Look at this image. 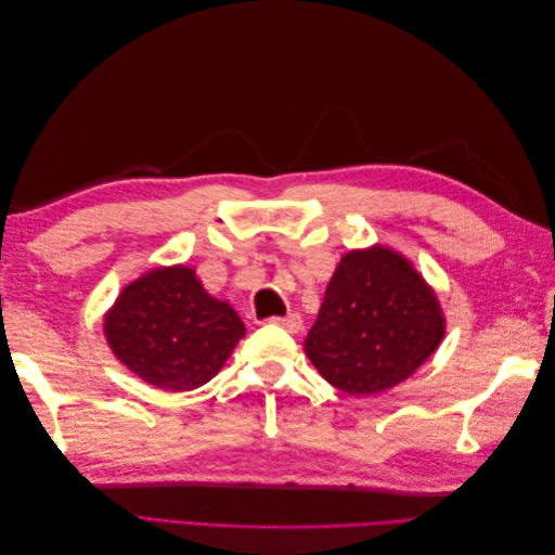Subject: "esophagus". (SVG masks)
<instances>
[{
	"label": "esophagus",
	"instance_id": "obj_1",
	"mask_svg": "<svg viewBox=\"0 0 555 555\" xmlns=\"http://www.w3.org/2000/svg\"><path fill=\"white\" fill-rule=\"evenodd\" d=\"M268 322L278 324V326H282L284 331H289V333H296L300 328V324H304V319H300L298 312H289L287 317H271V319H268Z\"/></svg>",
	"mask_w": 555,
	"mask_h": 555
}]
</instances>
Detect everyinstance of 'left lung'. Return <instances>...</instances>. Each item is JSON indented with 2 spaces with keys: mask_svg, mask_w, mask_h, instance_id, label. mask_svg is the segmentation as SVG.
Listing matches in <instances>:
<instances>
[{
  "mask_svg": "<svg viewBox=\"0 0 555 555\" xmlns=\"http://www.w3.org/2000/svg\"><path fill=\"white\" fill-rule=\"evenodd\" d=\"M444 335V317L408 259L386 247L343 257L306 338V354L328 384L373 396L408 379Z\"/></svg>",
  "mask_w": 555,
  "mask_h": 555,
  "instance_id": "8db88e82",
  "label": "left lung"
}]
</instances>
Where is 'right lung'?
I'll use <instances>...</instances> for the list:
<instances>
[{"label":"right lung","mask_w":555,"mask_h":555,"mask_svg":"<svg viewBox=\"0 0 555 555\" xmlns=\"http://www.w3.org/2000/svg\"><path fill=\"white\" fill-rule=\"evenodd\" d=\"M113 354L147 384L192 391L210 382L245 326L224 300L206 294L192 268H157L131 282L106 314Z\"/></svg>","instance_id":"add662e5"}]
</instances>
